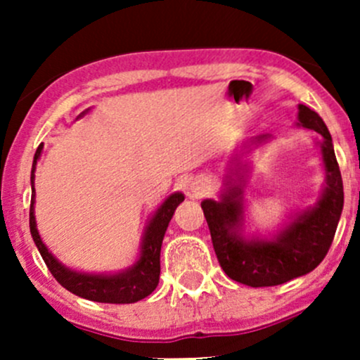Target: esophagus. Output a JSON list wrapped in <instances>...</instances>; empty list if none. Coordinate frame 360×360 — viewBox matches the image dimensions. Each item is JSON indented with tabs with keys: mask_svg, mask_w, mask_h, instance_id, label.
Wrapping results in <instances>:
<instances>
[{
	"mask_svg": "<svg viewBox=\"0 0 360 360\" xmlns=\"http://www.w3.org/2000/svg\"><path fill=\"white\" fill-rule=\"evenodd\" d=\"M190 191H191V197L200 198L202 195H205L207 191H209V183H207L203 177H198V179H195L193 183H191Z\"/></svg>",
	"mask_w": 360,
	"mask_h": 360,
	"instance_id": "esophagus-1",
	"label": "esophagus"
}]
</instances>
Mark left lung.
Segmentation results:
<instances>
[{
	"label": "left lung",
	"mask_w": 360,
	"mask_h": 360,
	"mask_svg": "<svg viewBox=\"0 0 360 360\" xmlns=\"http://www.w3.org/2000/svg\"><path fill=\"white\" fill-rule=\"evenodd\" d=\"M297 125L322 137L321 153L326 170V186L314 207L278 231L274 238H248L240 233L244 224V165L237 162L228 172L221 200L202 202L203 216L210 230L214 250L224 274L250 288H270L310 274L321 264L335 238L343 210V181L338 167L331 134L324 120L310 108L297 106ZM266 136L254 137L261 144Z\"/></svg>",
	"instance_id": "obj_1"
}]
</instances>
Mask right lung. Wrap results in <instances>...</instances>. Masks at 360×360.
<instances>
[{
  "instance_id": "right-lung-1",
  "label": "right lung",
  "mask_w": 360,
  "mask_h": 360,
  "mask_svg": "<svg viewBox=\"0 0 360 360\" xmlns=\"http://www.w3.org/2000/svg\"><path fill=\"white\" fill-rule=\"evenodd\" d=\"M85 115V112H82ZM79 115V116H82ZM43 144H39L32 160L31 170V209H29V228H31L32 240L41 254L43 261L49 266L50 274L53 275L57 282L69 292L76 294L79 297H85L90 301H99V303H136L144 300L157 289L160 281V250H162L163 235L167 226L174 216V210L177 209L181 202L184 200L183 193H172L163 200L162 205L155 210L153 217L148 223L144 230L143 242H141L139 259L129 266L127 270L112 275H97V274H82L71 268L64 266L63 263L53 257V254L43 244L41 237L36 228L34 217V170L36 162L41 155Z\"/></svg>"
}]
</instances>
